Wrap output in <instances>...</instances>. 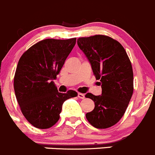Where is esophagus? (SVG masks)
I'll return each instance as SVG.
<instances>
[{"label": "esophagus", "instance_id": "obj_1", "mask_svg": "<svg viewBox=\"0 0 155 155\" xmlns=\"http://www.w3.org/2000/svg\"><path fill=\"white\" fill-rule=\"evenodd\" d=\"M78 97L79 98H81V99H84V98H85V95H84V94H82V93H78Z\"/></svg>", "mask_w": 155, "mask_h": 155}]
</instances>
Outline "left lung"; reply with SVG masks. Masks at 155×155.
<instances>
[{"mask_svg": "<svg viewBox=\"0 0 155 155\" xmlns=\"http://www.w3.org/2000/svg\"><path fill=\"white\" fill-rule=\"evenodd\" d=\"M78 45L92 67L96 80H100V95L87 93L95 102V108L86 114L96 128L104 129L117 123L123 116L134 91L131 63L125 48L109 36L95 35L78 39Z\"/></svg>", "mask_w": 155, "mask_h": 155, "instance_id": "8db88e82", "label": "left lung"}]
</instances>
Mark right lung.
Masks as SVG:
<instances>
[{
  "mask_svg": "<svg viewBox=\"0 0 155 155\" xmlns=\"http://www.w3.org/2000/svg\"><path fill=\"white\" fill-rule=\"evenodd\" d=\"M75 43L76 38L44 39L31 46L19 60L14 78L15 97L25 117L37 128L55 125L63 102L78 95L73 90L59 92L53 81Z\"/></svg>",
  "mask_w": 155,
  "mask_h": 155,
  "instance_id": "right-lung-1",
  "label": "right lung"
}]
</instances>
